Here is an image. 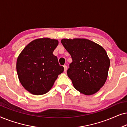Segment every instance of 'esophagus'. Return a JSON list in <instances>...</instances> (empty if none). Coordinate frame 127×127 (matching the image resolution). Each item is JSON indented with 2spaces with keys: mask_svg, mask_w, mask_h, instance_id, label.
<instances>
[{
  "mask_svg": "<svg viewBox=\"0 0 127 127\" xmlns=\"http://www.w3.org/2000/svg\"><path fill=\"white\" fill-rule=\"evenodd\" d=\"M64 72H66V70H67V66L66 65H64Z\"/></svg>",
  "mask_w": 127,
  "mask_h": 127,
  "instance_id": "obj_1",
  "label": "esophagus"
}]
</instances>
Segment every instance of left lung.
Listing matches in <instances>:
<instances>
[{
    "mask_svg": "<svg viewBox=\"0 0 127 127\" xmlns=\"http://www.w3.org/2000/svg\"><path fill=\"white\" fill-rule=\"evenodd\" d=\"M61 43L72 57L67 74L75 89L86 95L97 93L106 81L110 66L105 50L86 39H64Z\"/></svg>",
    "mask_w": 127,
    "mask_h": 127,
    "instance_id": "obj_1",
    "label": "left lung"
}]
</instances>
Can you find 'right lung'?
<instances>
[{
    "label": "right lung",
    "instance_id": "add662e5",
    "mask_svg": "<svg viewBox=\"0 0 127 127\" xmlns=\"http://www.w3.org/2000/svg\"><path fill=\"white\" fill-rule=\"evenodd\" d=\"M58 41L41 38L29 43L17 58V72L21 84L29 93L40 95L48 92L64 68L53 53Z\"/></svg>",
    "mask_w": 127,
    "mask_h": 127
}]
</instances>
